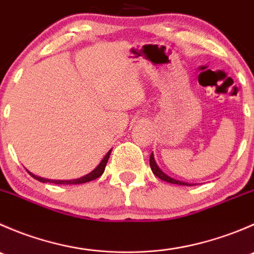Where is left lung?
Masks as SVG:
<instances>
[{"label": "left lung", "mask_w": 254, "mask_h": 254, "mask_svg": "<svg viewBox=\"0 0 254 254\" xmlns=\"http://www.w3.org/2000/svg\"><path fill=\"white\" fill-rule=\"evenodd\" d=\"M150 166H151V170H152L153 175H155L156 177H158L160 179H162V181L168 182V183H172V184H179V186H193V184L187 183V182L178 181V179H175V178H172V177L166 175V173L163 172L160 167H158L157 163H156L155 157H153V153H151V156H150Z\"/></svg>", "instance_id": "8db88e82"}]
</instances>
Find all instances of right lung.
I'll return each instance as SVG.
<instances>
[{"mask_svg":"<svg viewBox=\"0 0 254 254\" xmlns=\"http://www.w3.org/2000/svg\"><path fill=\"white\" fill-rule=\"evenodd\" d=\"M111 152H112V148L108 151V152L106 153V156L102 158L101 163H99V165L97 166V167L94 168L92 172H89L88 175L81 177V178H77V179H70V181H55V179H48V178H43V177H38V176L33 175V173L29 172V171H28V173H29V175L32 176L33 178L37 179V181L42 182V183H54V184H82V183H87V182L93 181V179H97L98 177H101L102 175H103L104 170H106L107 162H108V160H109V156H111Z\"/></svg>","mask_w":254,"mask_h":254,"instance_id":"right-lung-1","label":"right lung"}]
</instances>
